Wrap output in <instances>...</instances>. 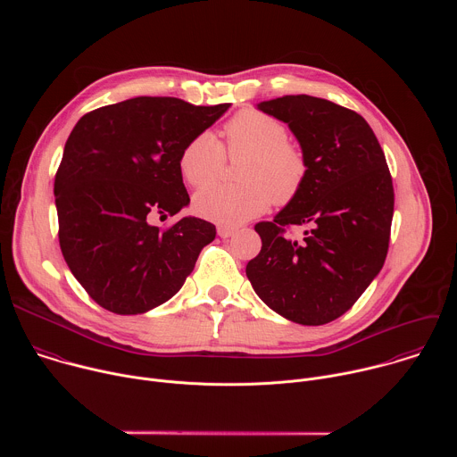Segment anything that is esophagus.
Here are the masks:
<instances>
[{"mask_svg":"<svg viewBox=\"0 0 457 457\" xmlns=\"http://www.w3.org/2000/svg\"><path fill=\"white\" fill-rule=\"evenodd\" d=\"M235 231H237V229H235V228H229V226H219V228H217V233H219L220 238H229L231 235H235Z\"/></svg>","mask_w":457,"mask_h":457,"instance_id":"1","label":"esophagus"}]
</instances>
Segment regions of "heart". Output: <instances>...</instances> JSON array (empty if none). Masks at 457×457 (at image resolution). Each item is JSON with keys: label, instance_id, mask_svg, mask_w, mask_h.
<instances>
[{"label": "heart", "instance_id": "1", "mask_svg": "<svg viewBox=\"0 0 457 457\" xmlns=\"http://www.w3.org/2000/svg\"><path fill=\"white\" fill-rule=\"evenodd\" d=\"M224 136L231 157H247L240 170L242 184H215L195 195L193 206L201 217L238 226L268 212L273 201L287 204L298 197L307 179V159L287 139V129L278 119L242 110L226 122ZM224 161L220 141L206 129L184 145L179 170L187 184L201 187L219 177Z\"/></svg>", "mask_w": 457, "mask_h": 457}]
</instances>
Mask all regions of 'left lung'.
Here are the masks:
<instances>
[{
	"label": "left lung",
	"instance_id": "8db88e82",
	"mask_svg": "<svg viewBox=\"0 0 457 457\" xmlns=\"http://www.w3.org/2000/svg\"><path fill=\"white\" fill-rule=\"evenodd\" d=\"M286 122L307 159L298 197L254 231L262 249L245 275L268 307L302 325L337 320L381 271L395 189L383 150L367 120L337 103L284 96L256 104ZM305 227L302 241L283 235Z\"/></svg>",
	"mask_w": 457,
	"mask_h": 457
}]
</instances>
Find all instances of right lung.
Returning a JSON list of instances; mask_svg holds the SVG:
<instances>
[{"label":"right lung","instance_id":"1","mask_svg":"<svg viewBox=\"0 0 457 457\" xmlns=\"http://www.w3.org/2000/svg\"><path fill=\"white\" fill-rule=\"evenodd\" d=\"M229 103L195 106L177 97H132L83 115L64 145L54 195L59 245L92 300L115 314H143L182 287L217 229L155 215L189 204L179 170L184 145Z\"/></svg>","mask_w":457,"mask_h":457}]
</instances>
